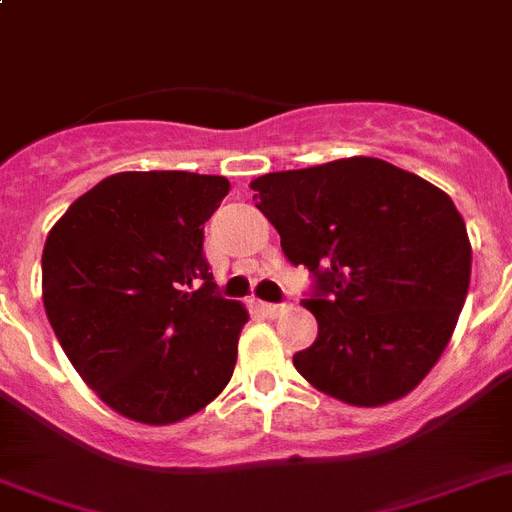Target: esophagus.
<instances>
[{
    "label": "esophagus",
    "mask_w": 512,
    "mask_h": 512,
    "mask_svg": "<svg viewBox=\"0 0 512 512\" xmlns=\"http://www.w3.org/2000/svg\"><path fill=\"white\" fill-rule=\"evenodd\" d=\"M257 307H260V312H263L265 317H281L291 309L289 304H268V302H260Z\"/></svg>",
    "instance_id": "34e87169"
}]
</instances>
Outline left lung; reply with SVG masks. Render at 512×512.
Returning a JSON list of instances; mask_svg holds the SVG:
<instances>
[{
  "label": "left lung",
  "mask_w": 512,
  "mask_h": 512,
  "mask_svg": "<svg viewBox=\"0 0 512 512\" xmlns=\"http://www.w3.org/2000/svg\"><path fill=\"white\" fill-rule=\"evenodd\" d=\"M283 255L315 273L317 338L294 367L320 393L375 409L437 364L471 281L466 223L445 192L380 158L257 176Z\"/></svg>",
  "instance_id": "left-lung-1"
}]
</instances>
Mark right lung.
Wrapping results in <instances>:
<instances>
[{"mask_svg":"<svg viewBox=\"0 0 512 512\" xmlns=\"http://www.w3.org/2000/svg\"><path fill=\"white\" fill-rule=\"evenodd\" d=\"M226 192V176L122 171L46 236L51 328L85 385L132 422H182L234 375L249 312L216 296L203 255V226Z\"/></svg>","mask_w":512,"mask_h":512,"instance_id":"obj_1","label":"right lung"}]
</instances>
